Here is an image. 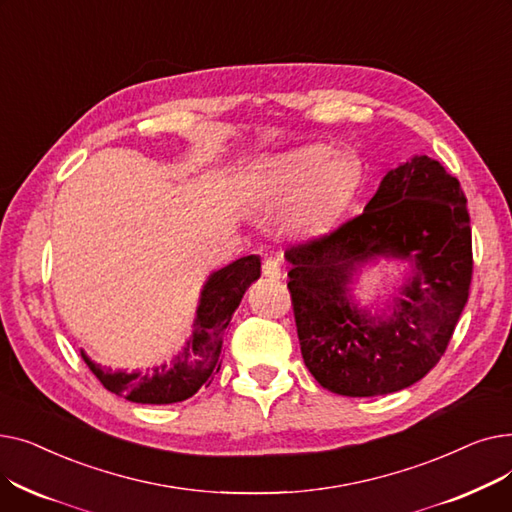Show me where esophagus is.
<instances>
[{"label": "esophagus", "instance_id": "esophagus-1", "mask_svg": "<svg viewBox=\"0 0 512 512\" xmlns=\"http://www.w3.org/2000/svg\"><path fill=\"white\" fill-rule=\"evenodd\" d=\"M261 272H263V276H265V278L278 280V278L282 276V267H280V261H278V259H274V257L265 259V261H263V267H261Z\"/></svg>", "mask_w": 512, "mask_h": 512}]
</instances>
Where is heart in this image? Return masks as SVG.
I'll return each mask as SVG.
<instances>
[{"mask_svg":"<svg viewBox=\"0 0 512 512\" xmlns=\"http://www.w3.org/2000/svg\"><path fill=\"white\" fill-rule=\"evenodd\" d=\"M361 168L351 155L309 145L265 159L249 182V199L261 209L288 203V222L309 230L324 226L357 191Z\"/></svg>","mask_w":512,"mask_h":512,"instance_id":"heart-1","label":"heart"}]
</instances>
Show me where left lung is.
Returning <instances> with one entry per match:
<instances>
[{"label":"left lung","instance_id":"1","mask_svg":"<svg viewBox=\"0 0 512 512\" xmlns=\"http://www.w3.org/2000/svg\"><path fill=\"white\" fill-rule=\"evenodd\" d=\"M413 256L418 272L393 315L375 325L351 310L343 286L375 254ZM288 292L313 378L342 396H380L419 382L446 353L473 278L463 188L438 159L390 170L365 211L290 245Z\"/></svg>","mask_w":512,"mask_h":512}]
</instances>
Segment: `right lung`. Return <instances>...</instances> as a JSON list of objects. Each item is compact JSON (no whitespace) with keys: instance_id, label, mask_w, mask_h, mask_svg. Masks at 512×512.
<instances>
[{"instance_id":"1","label":"right lung","mask_w":512,"mask_h":512,"mask_svg":"<svg viewBox=\"0 0 512 512\" xmlns=\"http://www.w3.org/2000/svg\"><path fill=\"white\" fill-rule=\"evenodd\" d=\"M261 274L257 255L240 257L224 270L215 272L205 284L197 311L195 334L168 367L161 365L147 373H112L101 369L85 353L83 359L95 378L110 392L143 405H172L191 398L201 386H209L222 365V340L230 317L242 294Z\"/></svg>"}]
</instances>
